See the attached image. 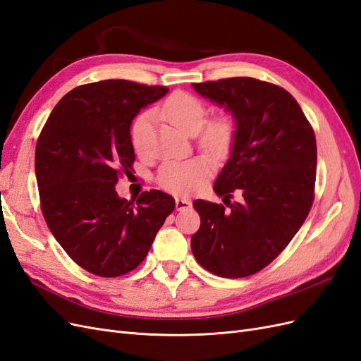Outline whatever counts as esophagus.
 Wrapping results in <instances>:
<instances>
[{"label": "esophagus", "mask_w": 361, "mask_h": 361, "mask_svg": "<svg viewBox=\"0 0 361 361\" xmlns=\"http://www.w3.org/2000/svg\"><path fill=\"white\" fill-rule=\"evenodd\" d=\"M188 207H191V202L185 200V199H176V209L178 211H185V209H188Z\"/></svg>", "instance_id": "34e87169"}]
</instances>
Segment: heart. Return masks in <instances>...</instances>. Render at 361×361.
Returning <instances> with one entry per match:
<instances>
[{
	"instance_id": "obj_1",
	"label": "heart",
	"mask_w": 361,
	"mask_h": 361,
	"mask_svg": "<svg viewBox=\"0 0 361 361\" xmlns=\"http://www.w3.org/2000/svg\"><path fill=\"white\" fill-rule=\"evenodd\" d=\"M159 114L179 128L182 133L188 135L197 134L200 146L215 155H226L232 147L235 129L231 120L216 117L206 122L207 106L197 96L185 92L173 93L161 105ZM150 120L152 114L145 113L134 122L130 137L137 150L143 147ZM212 170L214 162L207 157L167 161L159 167L157 179L159 187L166 191L176 195H187L202 188L209 179Z\"/></svg>"
}]
</instances>
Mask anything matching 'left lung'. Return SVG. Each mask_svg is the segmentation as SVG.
I'll return each instance as SVG.
<instances>
[{
    "label": "left lung",
    "mask_w": 361,
    "mask_h": 361,
    "mask_svg": "<svg viewBox=\"0 0 361 361\" xmlns=\"http://www.w3.org/2000/svg\"><path fill=\"white\" fill-rule=\"evenodd\" d=\"M235 120L231 157L214 185L231 209L195 200L200 228L191 236L199 264L227 279L271 264L300 231L313 203L316 140L301 106L279 85L247 76L192 84ZM233 190L243 195L230 203Z\"/></svg>",
    "instance_id": "left-lung-1"
}]
</instances>
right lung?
<instances>
[{
    "label": "right lung",
    "instance_id": "right-lung-1",
    "mask_svg": "<svg viewBox=\"0 0 361 361\" xmlns=\"http://www.w3.org/2000/svg\"><path fill=\"white\" fill-rule=\"evenodd\" d=\"M167 87L105 80L71 90L54 108L36 145L40 206L54 238L81 268L101 277L135 269L174 209L150 190L118 197L120 173L135 159L130 123Z\"/></svg>",
    "mask_w": 361,
    "mask_h": 361
}]
</instances>
